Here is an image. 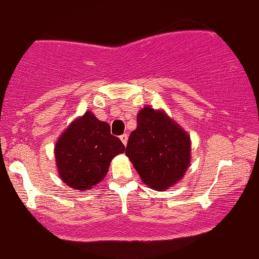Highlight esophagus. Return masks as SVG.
<instances>
[{"instance_id": "1", "label": "esophagus", "mask_w": 259, "mask_h": 259, "mask_svg": "<svg viewBox=\"0 0 259 259\" xmlns=\"http://www.w3.org/2000/svg\"><path fill=\"white\" fill-rule=\"evenodd\" d=\"M120 139H121V142L123 143V145H127V141H128V136H127V135L120 136Z\"/></svg>"}]
</instances>
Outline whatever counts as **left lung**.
<instances>
[{"label":"left lung","instance_id":"8db88e82","mask_svg":"<svg viewBox=\"0 0 259 259\" xmlns=\"http://www.w3.org/2000/svg\"><path fill=\"white\" fill-rule=\"evenodd\" d=\"M126 155L145 184L167 189L183 177L190 162V138L163 112L145 106L137 116Z\"/></svg>","mask_w":259,"mask_h":259}]
</instances>
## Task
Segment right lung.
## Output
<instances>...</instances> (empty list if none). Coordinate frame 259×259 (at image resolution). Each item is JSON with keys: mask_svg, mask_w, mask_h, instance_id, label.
<instances>
[{"mask_svg": "<svg viewBox=\"0 0 259 259\" xmlns=\"http://www.w3.org/2000/svg\"><path fill=\"white\" fill-rule=\"evenodd\" d=\"M124 145L110 133V126L87 111L57 142L56 160L64 183L77 190L91 189L106 176L112 157Z\"/></svg>", "mask_w": 259, "mask_h": 259, "instance_id": "right-lung-1", "label": "right lung"}]
</instances>
